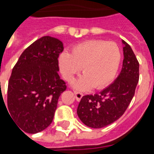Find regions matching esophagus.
<instances>
[{"label": "esophagus", "instance_id": "esophagus-1", "mask_svg": "<svg viewBox=\"0 0 154 154\" xmlns=\"http://www.w3.org/2000/svg\"><path fill=\"white\" fill-rule=\"evenodd\" d=\"M74 94L77 101H80L82 99V97H83V94L81 92H78V91H74Z\"/></svg>", "mask_w": 154, "mask_h": 154}]
</instances>
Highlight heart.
Segmentation results:
<instances>
[{
    "mask_svg": "<svg viewBox=\"0 0 154 154\" xmlns=\"http://www.w3.org/2000/svg\"><path fill=\"white\" fill-rule=\"evenodd\" d=\"M121 61V51L114 42L89 40L73 48L72 54L64 51L59 57L63 77L71 82L81 71L83 75L74 83L77 89H100L113 80Z\"/></svg>",
    "mask_w": 154,
    "mask_h": 154,
    "instance_id": "1",
    "label": "heart"
}]
</instances>
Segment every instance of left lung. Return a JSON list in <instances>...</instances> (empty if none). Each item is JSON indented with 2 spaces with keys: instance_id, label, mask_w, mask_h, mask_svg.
Wrapping results in <instances>:
<instances>
[{
  "instance_id": "left-lung-1",
  "label": "left lung",
  "mask_w": 154,
  "mask_h": 154,
  "mask_svg": "<svg viewBox=\"0 0 154 154\" xmlns=\"http://www.w3.org/2000/svg\"><path fill=\"white\" fill-rule=\"evenodd\" d=\"M124 44L122 70L115 82L100 93L83 96L77 107L82 122L92 128H101L121 117L131 103L139 81V62L129 44Z\"/></svg>"
}]
</instances>
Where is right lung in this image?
I'll use <instances>...</instances> for the list:
<instances>
[{
    "label": "right lung",
    "instance_id": "add662e5",
    "mask_svg": "<svg viewBox=\"0 0 154 154\" xmlns=\"http://www.w3.org/2000/svg\"><path fill=\"white\" fill-rule=\"evenodd\" d=\"M63 50L61 41L43 36L22 52L12 70L7 111L25 132H41L53 120L59 97L67 88L58 74Z\"/></svg>",
    "mask_w": 154,
    "mask_h": 154
}]
</instances>
